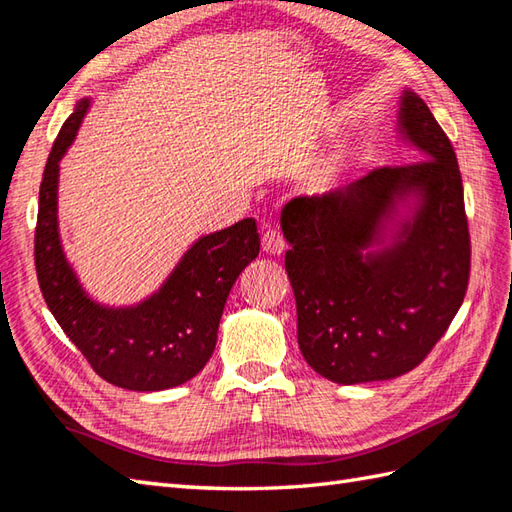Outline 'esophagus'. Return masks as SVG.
<instances>
[{
  "label": "esophagus",
  "mask_w": 512,
  "mask_h": 512,
  "mask_svg": "<svg viewBox=\"0 0 512 512\" xmlns=\"http://www.w3.org/2000/svg\"><path fill=\"white\" fill-rule=\"evenodd\" d=\"M262 250L266 255H281L286 250V242L277 228H268L262 237Z\"/></svg>",
  "instance_id": "obj_1"
}]
</instances>
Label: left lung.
<instances>
[{
    "label": "left lung",
    "mask_w": 512,
    "mask_h": 512,
    "mask_svg": "<svg viewBox=\"0 0 512 512\" xmlns=\"http://www.w3.org/2000/svg\"><path fill=\"white\" fill-rule=\"evenodd\" d=\"M396 118L400 140L422 160L299 195L281 211L299 350L339 385L411 372L447 332L469 286L471 239L455 151L409 88Z\"/></svg>",
    "instance_id": "obj_1"
}]
</instances>
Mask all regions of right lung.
Wrapping results in <instances>:
<instances>
[{
	"label": "right lung",
	"instance_id": "1",
	"mask_svg": "<svg viewBox=\"0 0 512 512\" xmlns=\"http://www.w3.org/2000/svg\"><path fill=\"white\" fill-rule=\"evenodd\" d=\"M92 105L76 103L48 156L39 189L35 266L39 288L68 339L107 383L162 391L187 383L209 361L228 292L259 255L253 217L198 237L162 286L134 306L94 301L65 257L59 235V162Z\"/></svg>",
	"mask_w": 512,
	"mask_h": 512
}]
</instances>
